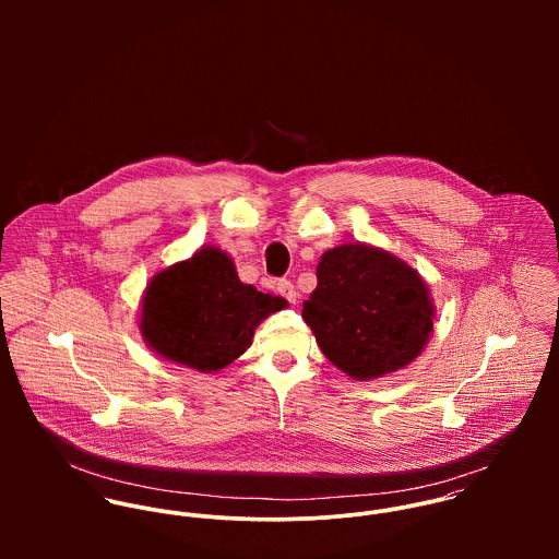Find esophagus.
<instances>
[{
	"instance_id": "obj_1",
	"label": "esophagus",
	"mask_w": 559,
	"mask_h": 559,
	"mask_svg": "<svg viewBox=\"0 0 559 559\" xmlns=\"http://www.w3.org/2000/svg\"><path fill=\"white\" fill-rule=\"evenodd\" d=\"M277 293H280L284 299H288L290 304H297V299H299V293H297L295 284L288 282V280H280V282H277Z\"/></svg>"
}]
</instances>
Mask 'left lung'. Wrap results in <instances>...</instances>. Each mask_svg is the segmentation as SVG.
I'll list each match as a JSON object with an SVG mask.
<instances>
[{"label": "left lung", "instance_id": "8db88e82", "mask_svg": "<svg viewBox=\"0 0 559 559\" xmlns=\"http://www.w3.org/2000/svg\"><path fill=\"white\" fill-rule=\"evenodd\" d=\"M317 280L301 317L322 355L353 381L411 366L432 337L437 308L430 288L396 253L344 242L320 255Z\"/></svg>", "mask_w": 559, "mask_h": 559}]
</instances>
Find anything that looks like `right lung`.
Returning <instances> with one entry per match:
<instances>
[{
    "label": "right lung",
    "instance_id": "add662e5",
    "mask_svg": "<svg viewBox=\"0 0 559 559\" xmlns=\"http://www.w3.org/2000/svg\"><path fill=\"white\" fill-rule=\"evenodd\" d=\"M284 308V297L240 282L228 251L202 245L153 275L142 293L138 326L163 361L213 374L239 359L258 324Z\"/></svg>",
    "mask_w": 559,
    "mask_h": 559
}]
</instances>
